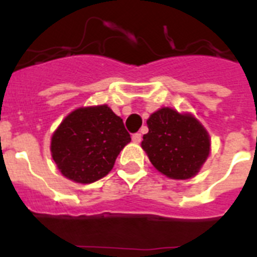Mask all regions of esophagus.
<instances>
[{
  "label": "esophagus",
  "mask_w": 257,
  "mask_h": 257,
  "mask_svg": "<svg viewBox=\"0 0 257 257\" xmlns=\"http://www.w3.org/2000/svg\"><path fill=\"white\" fill-rule=\"evenodd\" d=\"M133 142L134 143H140L142 142V134L136 133L133 135Z\"/></svg>",
  "instance_id": "34e87169"
}]
</instances>
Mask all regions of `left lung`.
I'll return each instance as SVG.
<instances>
[{
  "label": "left lung",
  "instance_id": "obj_1",
  "mask_svg": "<svg viewBox=\"0 0 257 257\" xmlns=\"http://www.w3.org/2000/svg\"><path fill=\"white\" fill-rule=\"evenodd\" d=\"M148 134L142 147L152 165L171 179L193 178L210 153L207 131L190 114H180L171 108L154 112L147 121Z\"/></svg>",
  "mask_w": 257,
  "mask_h": 257
}]
</instances>
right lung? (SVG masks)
<instances>
[{
    "mask_svg": "<svg viewBox=\"0 0 257 257\" xmlns=\"http://www.w3.org/2000/svg\"><path fill=\"white\" fill-rule=\"evenodd\" d=\"M131 142L121 117L108 105L76 109L51 139L52 160L65 178L90 184L104 178Z\"/></svg>",
    "mask_w": 257,
    "mask_h": 257,
    "instance_id": "right-lung-1",
    "label": "right lung"
}]
</instances>
